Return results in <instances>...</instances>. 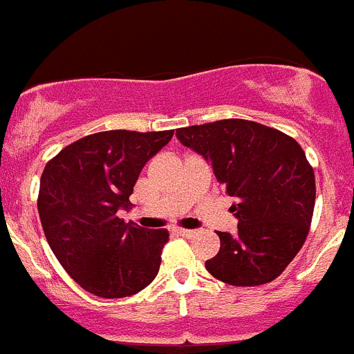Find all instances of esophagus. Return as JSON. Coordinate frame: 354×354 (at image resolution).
<instances>
[{
	"mask_svg": "<svg viewBox=\"0 0 354 354\" xmlns=\"http://www.w3.org/2000/svg\"><path fill=\"white\" fill-rule=\"evenodd\" d=\"M177 232L184 237H195L196 234H198L196 230H187V228H177Z\"/></svg>",
	"mask_w": 354,
	"mask_h": 354,
	"instance_id": "obj_1",
	"label": "esophagus"
}]
</instances>
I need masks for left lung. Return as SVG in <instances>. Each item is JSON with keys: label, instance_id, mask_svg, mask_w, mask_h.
I'll use <instances>...</instances> for the list:
<instances>
[{"label": "left lung", "instance_id": "8db88e82", "mask_svg": "<svg viewBox=\"0 0 354 354\" xmlns=\"http://www.w3.org/2000/svg\"><path fill=\"white\" fill-rule=\"evenodd\" d=\"M177 140L212 167L236 202V234L218 232L220 252L205 261L230 286H262L296 257L310 228L314 170L296 140L257 122L228 118L177 129Z\"/></svg>", "mask_w": 354, "mask_h": 354}]
</instances>
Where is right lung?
Here are the masks:
<instances>
[{
	"label": "right lung",
	"instance_id": "add662e5",
	"mask_svg": "<svg viewBox=\"0 0 354 354\" xmlns=\"http://www.w3.org/2000/svg\"><path fill=\"white\" fill-rule=\"evenodd\" d=\"M174 131H104L77 140L46 165L39 216L56 259L84 290L126 298L145 289L161 266L165 228L126 223L140 171Z\"/></svg>",
	"mask_w": 354,
	"mask_h": 354
}]
</instances>
